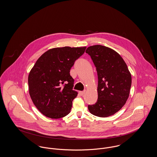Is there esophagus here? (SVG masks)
<instances>
[{
  "label": "esophagus",
  "instance_id": "obj_1",
  "mask_svg": "<svg viewBox=\"0 0 157 157\" xmlns=\"http://www.w3.org/2000/svg\"><path fill=\"white\" fill-rule=\"evenodd\" d=\"M85 93V91H79V94L81 95H84V94Z\"/></svg>",
  "mask_w": 157,
  "mask_h": 157
}]
</instances>
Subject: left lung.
<instances>
[{"label": "left lung", "instance_id": "1", "mask_svg": "<svg viewBox=\"0 0 157 157\" xmlns=\"http://www.w3.org/2000/svg\"><path fill=\"white\" fill-rule=\"evenodd\" d=\"M98 75V100L88 110L94 116L107 117L120 110L127 101L132 84L131 74L115 50L101 45L87 48Z\"/></svg>", "mask_w": 157, "mask_h": 157}]
</instances>
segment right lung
Instances as JSON below:
<instances>
[{
  "label": "right lung",
  "instance_id": "add662e5",
  "mask_svg": "<svg viewBox=\"0 0 157 157\" xmlns=\"http://www.w3.org/2000/svg\"><path fill=\"white\" fill-rule=\"evenodd\" d=\"M86 47H56L41 56L28 75L29 94L37 109L51 119L67 115L78 92L70 70Z\"/></svg>",
  "mask_w": 157,
  "mask_h": 157
}]
</instances>
